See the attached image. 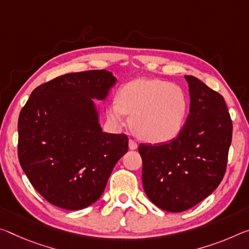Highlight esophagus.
<instances>
[{"instance_id":"34e87169","label":"esophagus","mask_w":249,"mask_h":249,"mask_svg":"<svg viewBox=\"0 0 249 249\" xmlns=\"http://www.w3.org/2000/svg\"><path fill=\"white\" fill-rule=\"evenodd\" d=\"M128 146H129V149H132V151H134V149L137 148V143L135 141L133 140H129L128 142Z\"/></svg>"}]
</instances>
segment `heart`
Returning a JSON list of instances; mask_svg holds the SVG:
<instances>
[{
  "label": "heart",
  "mask_w": 249,
  "mask_h": 249,
  "mask_svg": "<svg viewBox=\"0 0 249 249\" xmlns=\"http://www.w3.org/2000/svg\"><path fill=\"white\" fill-rule=\"evenodd\" d=\"M187 113V97L180 86L159 78H137L125 84L117 102L107 105V115L122 124L131 115L133 133L148 143H165L178 135Z\"/></svg>",
  "instance_id": "b5f03b06"
}]
</instances>
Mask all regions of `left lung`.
<instances>
[{
	"label": "left lung",
	"instance_id": "8db88e82",
	"mask_svg": "<svg viewBox=\"0 0 249 249\" xmlns=\"http://www.w3.org/2000/svg\"><path fill=\"white\" fill-rule=\"evenodd\" d=\"M188 83L189 114L178 136L164 144H141L142 179L153 204L187 211L210 196L226 172L232 124L224 97L195 76Z\"/></svg>",
	"mask_w": 249,
	"mask_h": 249
}]
</instances>
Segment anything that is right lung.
<instances>
[{
	"label": "right lung",
	"mask_w": 249,
	"mask_h": 249,
	"mask_svg": "<svg viewBox=\"0 0 249 249\" xmlns=\"http://www.w3.org/2000/svg\"><path fill=\"white\" fill-rule=\"evenodd\" d=\"M115 83L105 70L62 75L35 89L19 113V164L55 206L77 211L95 203L128 151L125 134L103 132L94 103Z\"/></svg>",
	"instance_id": "add662e5"
}]
</instances>
